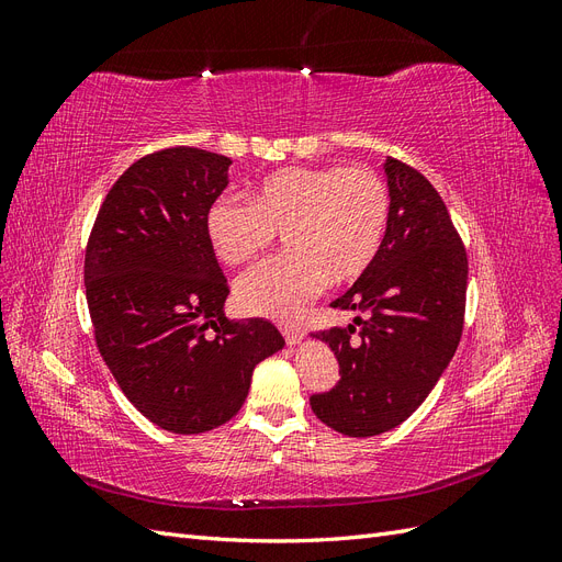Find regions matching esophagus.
Instances as JSON below:
<instances>
[{"label":"esophagus","instance_id":"esophagus-1","mask_svg":"<svg viewBox=\"0 0 562 562\" xmlns=\"http://www.w3.org/2000/svg\"><path fill=\"white\" fill-rule=\"evenodd\" d=\"M304 335H307V333H304V328H295V326H283V337H285V342L288 345H300L302 342V339H304Z\"/></svg>","mask_w":562,"mask_h":562}]
</instances>
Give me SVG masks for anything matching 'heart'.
<instances>
[{"instance_id": "1", "label": "heart", "mask_w": 562, "mask_h": 562, "mask_svg": "<svg viewBox=\"0 0 562 562\" xmlns=\"http://www.w3.org/2000/svg\"><path fill=\"white\" fill-rule=\"evenodd\" d=\"M389 184L370 166H293L255 182L248 201L220 196L206 211V236L225 265L260 255L277 232L291 248L252 267L236 283L248 314L297 318L333 281L366 274L384 244Z\"/></svg>"}]
</instances>
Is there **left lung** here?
<instances>
[{"mask_svg": "<svg viewBox=\"0 0 562 562\" xmlns=\"http://www.w3.org/2000/svg\"><path fill=\"white\" fill-rule=\"evenodd\" d=\"M391 217L375 262L330 307L361 312L360 326L321 330L339 382L310 398L330 429L378 436L429 396L464 328L469 260L443 199L413 166L384 164Z\"/></svg>", "mask_w": 562, "mask_h": 562, "instance_id": "left-lung-1", "label": "left lung"}]
</instances>
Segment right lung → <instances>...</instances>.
<instances>
[{"label": "right lung", "instance_id": "obj_1", "mask_svg": "<svg viewBox=\"0 0 562 562\" xmlns=\"http://www.w3.org/2000/svg\"><path fill=\"white\" fill-rule=\"evenodd\" d=\"M229 166L182 145L138 159L108 192L83 258L98 351L124 396L171 434L229 422L255 366L285 345L269 321L223 312L229 285L206 211Z\"/></svg>", "mask_w": 562, "mask_h": 562}]
</instances>
